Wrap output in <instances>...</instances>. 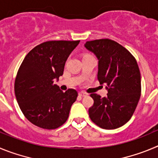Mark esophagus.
<instances>
[{"label": "esophagus", "mask_w": 158, "mask_h": 158, "mask_svg": "<svg viewBox=\"0 0 158 158\" xmlns=\"http://www.w3.org/2000/svg\"><path fill=\"white\" fill-rule=\"evenodd\" d=\"M86 95H87V94L85 93V92H83V91L79 92V97H85V96H86Z\"/></svg>", "instance_id": "obj_1"}]
</instances>
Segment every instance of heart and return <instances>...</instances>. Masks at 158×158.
I'll use <instances>...</instances> for the list:
<instances>
[{"mask_svg":"<svg viewBox=\"0 0 158 158\" xmlns=\"http://www.w3.org/2000/svg\"><path fill=\"white\" fill-rule=\"evenodd\" d=\"M86 55H88V54H86Z\"/></svg>","mask_w":158,"mask_h":158,"instance_id":"obj_1","label":"heart"}]
</instances>
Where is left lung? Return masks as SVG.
<instances>
[{
	"label": "left lung",
	"mask_w": 158,
	"mask_h": 158,
	"mask_svg": "<svg viewBox=\"0 0 158 158\" xmlns=\"http://www.w3.org/2000/svg\"><path fill=\"white\" fill-rule=\"evenodd\" d=\"M85 47L98 59V79L106 84L107 97L91 94L90 120L103 129H116L129 121L141 96V75L134 56L109 38L89 41Z\"/></svg>",
	"instance_id": "8db88e82"
}]
</instances>
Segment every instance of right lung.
<instances>
[{"instance_id": "add662e5", "label": "right lung", "mask_w": 158, "mask_h": 158, "mask_svg": "<svg viewBox=\"0 0 158 158\" xmlns=\"http://www.w3.org/2000/svg\"><path fill=\"white\" fill-rule=\"evenodd\" d=\"M80 41H48L28 52L15 80V98L22 113L31 123L52 130L67 121L78 93L65 92L54 84L63 75L64 64Z\"/></svg>"}]
</instances>
